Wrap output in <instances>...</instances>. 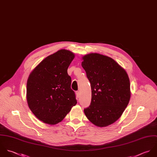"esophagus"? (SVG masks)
<instances>
[{"instance_id": "1", "label": "esophagus", "mask_w": 157, "mask_h": 157, "mask_svg": "<svg viewBox=\"0 0 157 157\" xmlns=\"http://www.w3.org/2000/svg\"><path fill=\"white\" fill-rule=\"evenodd\" d=\"M76 94L77 97L79 98V95H80V92H79V91H77V92H76Z\"/></svg>"}]
</instances>
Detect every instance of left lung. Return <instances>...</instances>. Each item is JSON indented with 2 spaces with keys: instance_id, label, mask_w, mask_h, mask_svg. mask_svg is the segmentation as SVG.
<instances>
[{
  "instance_id": "8db88e82",
  "label": "left lung",
  "mask_w": 157,
  "mask_h": 157,
  "mask_svg": "<svg viewBox=\"0 0 157 157\" xmlns=\"http://www.w3.org/2000/svg\"><path fill=\"white\" fill-rule=\"evenodd\" d=\"M82 60L92 89L91 104L84 113L96 126L112 124L120 118L130 101L127 73L115 60L102 55L90 53Z\"/></svg>"
}]
</instances>
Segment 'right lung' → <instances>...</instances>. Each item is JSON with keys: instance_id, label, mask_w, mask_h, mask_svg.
<instances>
[{"instance_id": "add662e5", "label": "right lung", "mask_w": 157, "mask_h": 157, "mask_svg": "<svg viewBox=\"0 0 157 157\" xmlns=\"http://www.w3.org/2000/svg\"><path fill=\"white\" fill-rule=\"evenodd\" d=\"M75 58L62 49L47 56L33 70L27 80V100L33 113L40 121L56 124L77 103L71 89L67 69Z\"/></svg>"}]
</instances>
